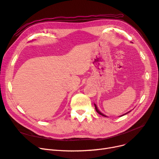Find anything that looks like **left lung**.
Instances as JSON below:
<instances>
[{"mask_svg": "<svg viewBox=\"0 0 159 159\" xmlns=\"http://www.w3.org/2000/svg\"><path fill=\"white\" fill-rule=\"evenodd\" d=\"M94 107H95V109H96V111H97V113H98L100 115H101V116H104V117H106L104 114H102V113H101V112L98 110V108H97V106H96V104H94ZM129 111H128L127 112V113H126V114H124V115H125V114H128V113H129ZM124 115H122V116H124Z\"/></svg>", "mask_w": 159, "mask_h": 159, "instance_id": "left-lung-1", "label": "left lung"}]
</instances>
